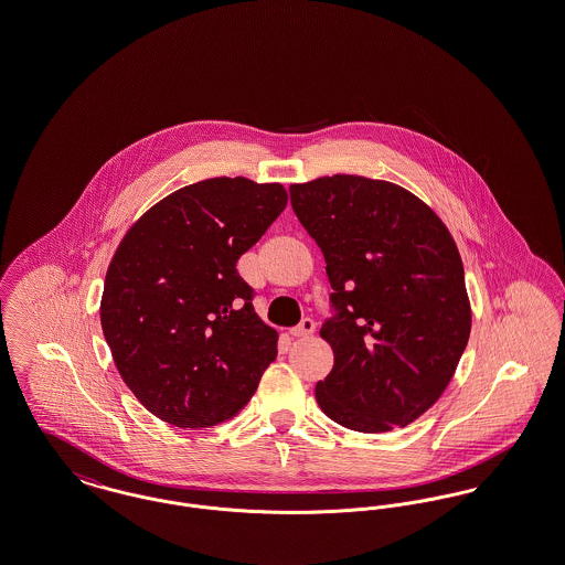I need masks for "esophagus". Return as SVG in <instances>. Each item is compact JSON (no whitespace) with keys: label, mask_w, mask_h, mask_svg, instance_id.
Segmentation results:
<instances>
[{"label":"esophagus","mask_w":565,"mask_h":565,"mask_svg":"<svg viewBox=\"0 0 565 565\" xmlns=\"http://www.w3.org/2000/svg\"><path fill=\"white\" fill-rule=\"evenodd\" d=\"M316 332V322L311 320V318H302L298 326L292 328V334L295 337H309V334H313Z\"/></svg>","instance_id":"1"}]
</instances>
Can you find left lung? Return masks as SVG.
I'll return each mask as SVG.
<instances>
[{
	"mask_svg": "<svg viewBox=\"0 0 565 565\" xmlns=\"http://www.w3.org/2000/svg\"><path fill=\"white\" fill-rule=\"evenodd\" d=\"M290 203L332 288L320 334L334 366L316 401L350 430L408 426L440 398L470 337L454 237L408 190L360 175L292 184Z\"/></svg>",
	"mask_w": 565,
	"mask_h": 565,
	"instance_id": "left-lung-1",
	"label": "left lung"
}]
</instances>
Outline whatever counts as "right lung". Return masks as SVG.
I'll use <instances>...</instances> for the list:
<instances>
[{
	"label": "right lung",
	"mask_w": 565,
	"mask_h": 565,
	"mask_svg": "<svg viewBox=\"0 0 565 565\" xmlns=\"http://www.w3.org/2000/svg\"><path fill=\"white\" fill-rule=\"evenodd\" d=\"M288 203L281 184L212 178L164 196L118 245L102 328L135 398L175 428L233 419L277 358L237 260Z\"/></svg>",
	"instance_id": "right-lung-1"
}]
</instances>
